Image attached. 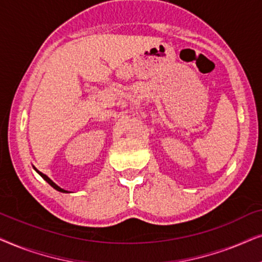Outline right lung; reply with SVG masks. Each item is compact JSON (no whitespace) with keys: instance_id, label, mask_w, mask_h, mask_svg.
I'll return each instance as SVG.
<instances>
[{"instance_id":"right-lung-1","label":"right lung","mask_w":262,"mask_h":262,"mask_svg":"<svg viewBox=\"0 0 262 262\" xmlns=\"http://www.w3.org/2000/svg\"><path fill=\"white\" fill-rule=\"evenodd\" d=\"M34 170H36V171H37L38 173H39V175H40L41 177H43V179H44L45 181H47V182H48L49 184H50V186H51L52 188H55V189H56V190H58V191H62V193H68V191H67V190L62 189V188H60V187H58V186H56V184H55L54 182H52V181H51L50 179H49V177H48L47 175H44V173H41L40 171H38V170L36 169V167H34Z\"/></svg>"}]
</instances>
